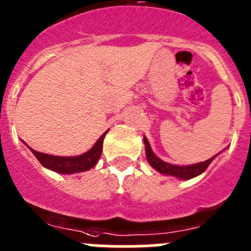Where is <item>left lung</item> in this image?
I'll list each match as a JSON object with an SVG mask.
<instances>
[{"label": "left lung", "instance_id": "8db88e82", "mask_svg": "<svg viewBox=\"0 0 251 251\" xmlns=\"http://www.w3.org/2000/svg\"><path fill=\"white\" fill-rule=\"evenodd\" d=\"M144 144H145V152H146V160L150 164L151 168H153L156 171H159L160 174L166 176H174L176 179L179 180H190L195 176H199L200 174L204 173L207 169L211 161L218 156L219 153H216L215 156L210 157L206 161L198 162V164L193 165H174L169 164V162L162 161L160 157H157L155 153H153L152 149H151L150 144H149L148 139L144 136Z\"/></svg>", "mask_w": 251, "mask_h": 251}]
</instances>
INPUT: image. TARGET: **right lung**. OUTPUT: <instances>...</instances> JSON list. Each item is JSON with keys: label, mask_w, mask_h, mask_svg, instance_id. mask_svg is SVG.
I'll return each instance as SVG.
<instances>
[{"label": "right lung", "mask_w": 251, "mask_h": 251, "mask_svg": "<svg viewBox=\"0 0 251 251\" xmlns=\"http://www.w3.org/2000/svg\"><path fill=\"white\" fill-rule=\"evenodd\" d=\"M107 131H105L101 135L100 139L95 142V145L90 150L81 153V155H77V156H55V155H49V153H44L40 152V151L33 150V149H31L30 146L27 145L24 140H21V141L24 142L27 148L30 149L31 152L35 155L38 161L41 162L44 168L58 174L71 175V174H77L90 170V169H92L96 165V162L100 159L101 152H102L103 139H105Z\"/></svg>", "instance_id": "obj_1"}]
</instances>
